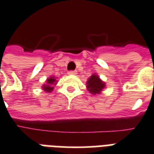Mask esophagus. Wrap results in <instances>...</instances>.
Returning <instances> with one entry per match:
<instances>
[{
  "instance_id": "1",
  "label": "esophagus",
  "mask_w": 154,
  "mask_h": 154,
  "mask_svg": "<svg viewBox=\"0 0 154 154\" xmlns=\"http://www.w3.org/2000/svg\"><path fill=\"white\" fill-rule=\"evenodd\" d=\"M77 73V72L76 71V70H70V71L68 72V74H69V75H76Z\"/></svg>"
}]
</instances>
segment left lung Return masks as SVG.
Wrapping results in <instances>:
<instances>
[{
  "mask_svg": "<svg viewBox=\"0 0 154 154\" xmlns=\"http://www.w3.org/2000/svg\"><path fill=\"white\" fill-rule=\"evenodd\" d=\"M87 89L92 94H100L102 89L105 87V84L100 79L97 74H93L88 79L86 83Z\"/></svg>",
  "mask_w": 154,
  "mask_h": 154,
  "instance_id": "obj_1",
  "label": "left lung"
}]
</instances>
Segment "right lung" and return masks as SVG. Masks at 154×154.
Listing matches in <instances>:
<instances>
[{
	"instance_id": "add662e5",
	"label": "right lung",
	"mask_w": 154,
	"mask_h": 154,
	"mask_svg": "<svg viewBox=\"0 0 154 154\" xmlns=\"http://www.w3.org/2000/svg\"><path fill=\"white\" fill-rule=\"evenodd\" d=\"M57 84V82H56V79L53 77H49L48 78L46 81V84L43 85L42 86V89L43 90L47 93H50L53 90V85H55Z\"/></svg>"
}]
</instances>
